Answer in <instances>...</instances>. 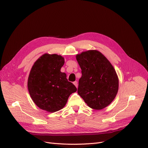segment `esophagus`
Wrapping results in <instances>:
<instances>
[{
	"mask_svg": "<svg viewBox=\"0 0 148 148\" xmlns=\"http://www.w3.org/2000/svg\"><path fill=\"white\" fill-rule=\"evenodd\" d=\"M73 84L75 85V86L77 88L78 87V83L77 82H74V83H73Z\"/></svg>",
	"mask_w": 148,
	"mask_h": 148,
	"instance_id": "1",
	"label": "esophagus"
}]
</instances>
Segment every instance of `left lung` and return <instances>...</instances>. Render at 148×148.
Returning a JSON list of instances; mask_svg holds the SVG:
<instances>
[{"label": "left lung", "mask_w": 148, "mask_h": 148, "mask_svg": "<svg viewBox=\"0 0 148 148\" xmlns=\"http://www.w3.org/2000/svg\"><path fill=\"white\" fill-rule=\"evenodd\" d=\"M76 60L82 73L78 94L92 109H103L114 101L119 90V77L114 68L97 50L77 54Z\"/></svg>", "instance_id": "obj_1"}]
</instances>
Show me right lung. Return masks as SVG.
Listing matches in <instances>:
<instances>
[{"label": "right lung", "mask_w": 148, "mask_h": 148, "mask_svg": "<svg viewBox=\"0 0 148 148\" xmlns=\"http://www.w3.org/2000/svg\"><path fill=\"white\" fill-rule=\"evenodd\" d=\"M64 62L61 55L45 53L34 62L28 76L27 87L33 101L49 112L62 109L70 95L77 91L61 72Z\"/></svg>", "instance_id": "1"}]
</instances>
